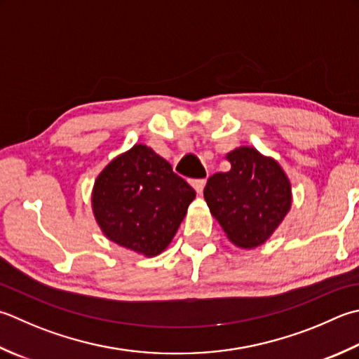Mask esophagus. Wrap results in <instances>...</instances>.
<instances>
[{
	"label": "esophagus",
	"mask_w": 359,
	"mask_h": 359,
	"mask_svg": "<svg viewBox=\"0 0 359 359\" xmlns=\"http://www.w3.org/2000/svg\"><path fill=\"white\" fill-rule=\"evenodd\" d=\"M191 184H193V188L196 189V191H198L199 194H202L203 187H205V179H196V180L191 182Z\"/></svg>",
	"instance_id": "esophagus-1"
}]
</instances>
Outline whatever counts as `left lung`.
Returning a JSON list of instances; mask_svg holds the SVG:
<instances>
[{
  "instance_id": "8db88e82",
  "label": "left lung",
  "mask_w": 359,
  "mask_h": 359,
  "mask_svg": "<svg viewBox=\"0 0 359 359\" xmlns=\"http://www.w3.org/2000/svg\"><path fill=\"white\" fill-rule=\"evenodd\" d=\"M230 171L207 180L203 198L229 240L238 248L263 244L291 208V184L276 160L254 147L227 154Z\"/></svg>"
}]
</instances>
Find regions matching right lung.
Here are the masks:
<instances>
[{"instance_id":"1","label":"right lung","mask_w":359,"mask_h":359,"mask_svg":"<svg viewBox=\"0 0 359 359\" xmlns=\"http://www.w3.org/2000/svg\"><path fill=\"white\" fill-rule=\"evenodd\" d=\"M196 191L151 147L135 144L97 175L91 196L104 235L146 257L163 252Z\"/></svg>"}]
</instances>
